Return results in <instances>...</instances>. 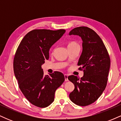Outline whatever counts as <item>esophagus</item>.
Instances as JSON below:
<instances>
[{"instance_id": "34e87169", "label": "esophagus", "mask_w": 121, "mask_h": 121, "mask_svg": "<svg viewBox=\"0 0 121 121\" xmlns=\"http://www.w3.org/2000/svg\"><path fill=\"white\" fill-rule=\"evenodd\" d=\"M64 77H65V81H68V75L67 74H65Z\"/></svg>"}]
</instances>
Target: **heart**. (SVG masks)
Instances as JSON below:
<instances>
[{"label":"heart","instance_id":"b5f03b06","mask_svg":"<svg viewBox=\"0 0 121 121\" xmlns=\"http://www.w3.org/2000/svg\"><path fill=\"white\" fill-rule=\"evenodd\" d=\"M78 44H77L76 42H70L68 44V47H70L72 46H74V45H77Z\"/></svg>","mask_w":121,"mask_h":121}]
</instances>
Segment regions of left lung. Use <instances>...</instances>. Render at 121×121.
Masks as SVG:
<instances>
[{"mask_svg":"<svg viewBox=\"0 0 121 121\" xmlns=\"http://www.w3.org/2000/svg\"><path fill=\"white\" fill-rule=\"evenodd\" d=\"M69 35H78L82 40V52L78 65L81 66L79 70L84 71V76L80 80L74 75L68 77L74 85L69 98L76 105L87 106L95 102L105 89L110 59L102 39L90 28H74Z\"/></svg>","mask_w":121,"mask_h":121,"instance_id":"1","label":"left lung"}]
</instances>
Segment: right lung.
<instances>
[{
	"instance_id": "right-lung-1",
	"label": "right lung",
	"mask_w": 121,
	"mask_h": 121,
	"mask_svg": "<svg viewBox=\"0 0 121 121\" xmlns=\"http://www.w3.org/2000/svg\"><path fill=\"white\" fill-rule=\"evenodd\" d=\"M65 32V30H34L21 41L13 59V71L22 93L39 108L53 102L56 89L65 80L64 74L55 71L44 76L41 65L49 59V51Z\"/></svg>"
}]
</instances>
